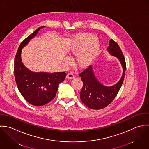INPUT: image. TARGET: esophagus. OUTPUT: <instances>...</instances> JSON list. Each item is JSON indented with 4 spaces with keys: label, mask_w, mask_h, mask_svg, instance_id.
I'll use <instances>...</instances> for the list:
<instances>
[{
    "label": "esophagus",
    "mask_w": 149,
    "mask_h": 149,
    "mask_svg": "<svg viewBox=\"0 0 149 149\" xmlns=\"http://www.w3.org/2000/svg\"><path fill=\"white\" fill-rule=\"evenodd\" d=\"M67 78L68 79H73L75 78V75L72 72H70L67 75Z\"/></svg>",
    "instance_id": "obj_1"
}]
</instances>
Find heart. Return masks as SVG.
Masks as SVG:
<instances>
[{"mask_svg":"<svg viewBox=\"0 0 149 149\" xmlns=\"http://www.w3.org/2000/svg\"><path fill=\"white\" fill-rule=\"evenodd\" d=\"M97 37L93 34H85L79 37L73 43L70 52L72 54H78L77 63L81 67L89 65L95 55L100 50V44L96 41ZM65 61L70 63L68 57H65Z\"/></svg>","mask_w":149,"mask_h":149,"instance_id":"b5f03b06","label":"heart"}]
</instances>
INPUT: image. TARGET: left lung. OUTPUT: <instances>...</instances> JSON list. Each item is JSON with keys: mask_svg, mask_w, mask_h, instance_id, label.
Instances as JSON below:
<instances>
[{"mask_svg": "<svg viewBox=\"0 0 149 149\" xmlns=\"http://www.w3.org/2000/svg\"><path fill=\"white\" fill-rule=\"evenodd\" d=\"M107 51L119 60L123 67V75L116 84L110 86L102 84L95 76L92 66H89L79 74L83 82V87L80 92L81 100L91 109L100 110L110 104L117 96L124 79L126 70L125 58L120 46L112 39L110 40Z\"/></svg>", "mask_w": 149, "mask_h": 149, "instance_id": "left-lung-1", "label": "left lung"}]
</instances>
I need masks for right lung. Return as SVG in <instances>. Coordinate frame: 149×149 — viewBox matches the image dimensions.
Listing matches in <instances>:
<instances>
[{
  "label": "right lung",
  "mask_w": 149,
  "mask_h": 149,
  "mask_svg": "<svg viewBox=\"0 0 149 149\" xmlns=\"http://www.w3.org/2000/svg\"><path fill=\"white\" fill-rule=\"evenodd\" d=\"M44 27L38 28L21 42L14 59V77L18 89L23 97L29 103L35 106H43L53 99L59 84L63 82L66 76L64 72H33L28 70L22 62V48Z\"/></svg>",
  "instance_id": "right-lung-1"
}]
</instances>
